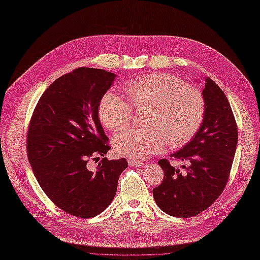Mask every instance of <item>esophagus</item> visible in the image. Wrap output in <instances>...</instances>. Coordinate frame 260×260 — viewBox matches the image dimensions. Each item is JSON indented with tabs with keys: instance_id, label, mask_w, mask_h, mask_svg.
<instances>
[{
	"instance_id": "obj_1",
	"label": "esophagus",
	"mask_w": 260,
	"mask_h": 260,
	"mask_svg": "<svg viewBox=\"0 0 260 260\" xmlns=\"http://www.w3.org/2000/svg\"><path fill=\"white\" fill-rule=\"evenodd\" d=\"M129 166L131 167H137V168H140V167H143L144 163L141 162V161H138V160H129Z\"/></svg>"
}]
</instances>
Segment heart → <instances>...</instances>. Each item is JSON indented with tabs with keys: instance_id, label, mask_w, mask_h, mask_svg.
Returning a JSON list of instances; mask_svg holds the SVG:
<instances>
[{
	"instance_id": "1",
	"label": "heart",
	"mask_w": 260,
	"mask_h": 260,
	"mask_svg": "<svg viewBox=\"0 0 260 260\" xmlns=\"http://www.w3.org/2000/svg\"><path fill=\"white\" fill-rule=\"evenodd\" d=\"M129 104L113 91L100 99L98 116L106 129L118 132L131 122L135 111L147 109V129H131L113 138L118 154L144 159L159 153L168 144L181 148L195 136L205 116V99L198 88L169 74H149L124 86Z\"/></svg>"
}]
</instances>
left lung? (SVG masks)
Here are the masks:
<instances>
[{"label": "left lung", "instance_id": "1", "mask_svg": "<svg viewBox=\"0 0 260 260\" xmlns=\"http://www.w3.org/2000/svg\"><path fill=\"white\" fill-rule=\"evenodd\" d=\"M205 81L203 122L185 147L171 154L173 160L187 163L183 166L185 171L180 172L167 159L157 162L164 178L152 191L153 198L174 217H192L210 207L225 188L235 156L238 131L231 105L216 82Z\"/></svg>", "mask_w": 260, "mask_h": 260}]
</instances>
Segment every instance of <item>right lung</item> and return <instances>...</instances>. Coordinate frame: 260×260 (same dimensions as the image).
I'll list each match as a JSON object with an SVG mask.
<instances>
[{
	"label": "right lung",
	"mask_w": 260,
	"mask_h": 260,
	"mask_svg": "<svg viewBox=\"0 0 260 260\" xmlns=\"http://www.w3.org/2000/svg\"><path fill=\"white\" fill-rule=\"evenodd\" d=\"M115 77L88 67L62 75L44 91L28 124L26 151L37 182L57 207L76 217L104 212L128 168L124 157H103L96 171L88 169L110 150L98 106Z\"/></svg>",
	"instance_id": "right-lung-1"
}]
</instances>
